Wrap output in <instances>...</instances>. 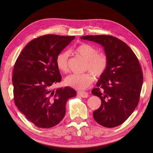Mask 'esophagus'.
<instances>
[{"label": "esophagus", "instance_id": "1", "mask_svg": "<svg viewBox=\"0 0 153 153\" xmlns=\"http://www.w3.org/2000/svg\"><path fill=\"white\" fill-rule=\"evenodd\" d=\"M77 94H78L80 97H83V98H87V97H88V93L84 91H78L77 92Z\"/></svg>", "mask_w": 153, "mask_h": 153}]
</instances>
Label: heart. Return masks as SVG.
Masks as SVG:
<instances>
[{
	"label": "heart",
	"instance_id": "1",
	"mask_svg": "<svg viewBox=\"0 0 153 153\" xmlns=\"http://www.w3.org/2000/svg\"><path fill=\"white\" fill-rule=\"evenodd\" d=\"M74 51L85 60L84 70L89 71L97 77L105 73L108 66V59L105 54L98 53V51L95 47L83 43L76 47ZM68 57L69 53L67 51H62L56 58L58 69L63 73L68 71ZM91 73L71 74L65 79V83L77 90L85 89L93 83V77Z\"/></svg>",
	"mask_w": 153,
	"mask_h": 153
}]
</instances>
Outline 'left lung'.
I'll return each instance as SVG.
<instances>
[{"label": "left lung", "mask_w": 153, "mask_h": 153, "mask_svg": "<svg viewBox=\"0 0 153 153\" xmlns=\"http://www.w3.org/2000/svg\"><path fill=\"white\" fill-rule=\"evenodd\" d=\"M81 39L103 47L108 66L92 89L101 100L100 108L93 112L95 121L106 128L121 125L137 107L143 76L138 58L131 48L110 35H86Z\"/></svg>", "instance_id": "obj_1"}]
</instances>
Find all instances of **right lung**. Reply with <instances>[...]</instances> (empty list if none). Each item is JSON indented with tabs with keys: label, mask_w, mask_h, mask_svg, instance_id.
<instances>
[{
	"label": "right lung",
	"mask_w": 153,
	"mask_h": 153,
	"mask_svg": "<svg viewBox=\"0 0 153 153\" xmlns=\"http://www.w3.org/2000/svg\"><path fill=\"white\" fill-rule=\"evenodd\" d=\"M74 39L52 34L35 38L16 61L12 76L15 105L38 128H50L60 123L68 100L77 95L69 87L51 89L62 79L56 56Z\"/></svg>",
	"instance_id": "obj_1"
}]
</instances>
